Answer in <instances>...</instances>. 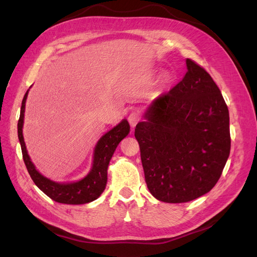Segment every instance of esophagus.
Returning <instances> with one entry per match:
<instances>
[{"label":"esophagus","mask_w":257,"mask_h":257,"mask_svg":"<svg viewBox=\"0 0 257 257\" xmlns=\"http://www.w3.org/2000/svg\"><path fill=\"white\" fill-rule=\"evenodd\" d=\"M141 121V114H139L138 111L134 110L132 111L130 114H128V122L131 124L132 127H135L136 124Z\"/></svg>","instance_id":"esophagus-1"}]
</instances>
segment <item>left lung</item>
Here are the masks:
<instances>
[{"label":"left lung","instance_id":"left-lung-1","mask_svg":"<svg viewBox=\"0 0 257 257\" xmlns=\"http://www.w3.org/2000/svg\"><path fill=\"white\" fill-rule=\"evenodd\" d=\"M182 80L161 94L135 137L148 189L161 201L186 203L219 181L230 151L229 113L211 76L186 59Z\"/></svg>","mask_w":257,"mask_h":257}]
</instances>
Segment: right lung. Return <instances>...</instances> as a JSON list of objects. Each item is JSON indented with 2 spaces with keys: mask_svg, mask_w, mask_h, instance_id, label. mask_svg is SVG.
Returning a JSON list of instances; mask_svg holds the SVG:
<instances>
[{
  "mask_svg": "<svg viewBox=\"0 0 257 257\" xmlns=\"http://www.w3.org/2000/svg\"><path fill=\"white\" fill-rule=\"evenodd\" d=\"M28 91L22 99L20 116L18 120V137L21 145L22 158L25 161L28 172L32 178L33 182L42 190L46 195L49 196L57 203L68 205H81L95 200L106 188L107 183V168L116 146L130 132V124L123 120L118 125L106 133L99 139L94 151L93 166L89 175L82 180L73 183H57L45 178L35 169L33 163L31 162L22 135L23 116H25L26 99Z\"/></svg>",
  "mask_w": 257,
  "mask_h": 257,
  "instance_id": "right-lung-1",
  "label": "right lung"
}]
</instances>
